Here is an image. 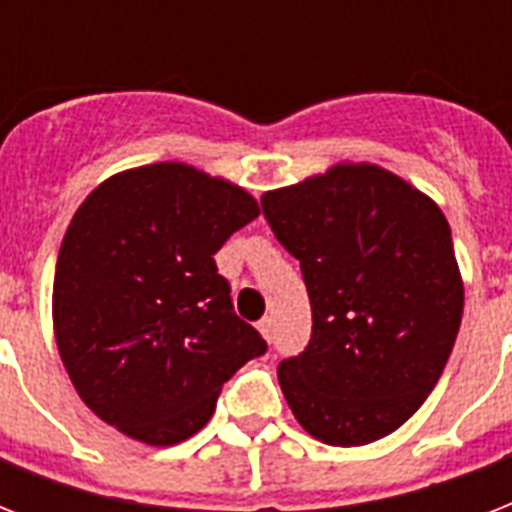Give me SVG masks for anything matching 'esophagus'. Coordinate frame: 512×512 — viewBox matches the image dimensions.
<instances>
[{"mask_svg": "<svg viewBox=\"0 0 512 512\" xmlns=\"http://www.w3.org/2000/svg\"><path fill=\"white\" fill-rule=\"evenodd\" d=\"M257 329H260V335H263L265 340H268V342L273 340V319H271V316H265V319L257 321Z\"/></svg>", "mask_w": 512, "mask_h": 512, "instance_id": "esophagus-1", "label": "esophagus"}]
</instances>
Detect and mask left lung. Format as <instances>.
Returning a JSON list of instances; mask_svg holds the SVG:
<instances>
[{"instance_id":"obj_1","label":"left lung","mask_w":512,"mask_h":512,"mask_svg":"<svg viewBox=\"0 0 512 512\" xmlns=\"http://www.w3.org/2000/svg\"><path fill=\"white\" fill-rule=\"evenodd\" d=\"M260 204L311 297V340L279 364L289 409L329 446L388 436L436 388L460 332L444 212L374 164H337Z\"/></svg>"}]
</instances>
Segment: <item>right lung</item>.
<instances>
[{
	"label": "right lung",
	"mask_w": 512,
	"mask_h": 512,
	"mask_svg": "<svg viewBox=\"0 0 512 512\" xmlns=\"http://www.w3.org/2000/svg\"><path fill=\"white\" fill-rule=\"evenodd\" d=\"M260 215L244 188L188 164L108 177L60 244L52 324L100 420L151 446L191 438L223 382L268 345L236 316L215 252Z\"/></svg>",
	"instance_id": "1"
}]
</instances>
